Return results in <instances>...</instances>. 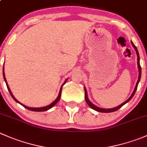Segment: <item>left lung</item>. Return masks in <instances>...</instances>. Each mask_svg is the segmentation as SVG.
Segmentation results:
<instances>
[{"label":"left lung","mask_w":147,"mask_h":147,"mask_svg":"<svg viewBox=\"0 0 147 147\" xmlns=\"http://www.w3.org/2000/svg\"><path fill=\"white\" fill-rule=\"evenodd\" d=\"M131 45H132L133 47H134V50H135L136 51V53H137V66H138V69H139V78H138V80L137 82V84H136V86H135V88H134V91H133L132 94H131V96H130L129 97L128 100H126L125 102H123L122 104H121V105H119V106L116 107H114V108H111V109H104V108H100V107H98L95 106V105H94V104L92 103V102H90V100H89L88 97H87V90H86V88L84 87V98H85V101L87 103V105H89V106L90 107L92 108V109H94V110L97 111V112H105V113H107V112H115V111H117V109H120V108L121 107L123 106V105H125L126 103H127L128 102H129L130 100H131V99L132 98L133 96L134 95V94H135L136 92V90H137V87H138V84H139V81H140V79H141V75H142V69H141V66H140V63H139V61H140V60H139V53H138V50H137V48L136 47V46L134 45V44L133 43L132 41H131Z\"/></svg>","instance_id":"1"}]
</instances>
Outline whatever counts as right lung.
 <instances>
[{
	"label": "right lung",
	"instance_id": "obj_1",
	"mask_svg": "<svg viewBox=\"0 0 147 147\" xmlns=\"http://www.w3.org/2000/svg\"><path fill=\"white\" fill-rule=\"evenodd\" d=\"M3 78H4V80H5V83H6V85H7V87H8V91H9V92H10V95H11V97H13V100H14L15 101H16V102H18V103H19V104H20V105H21L22 106H23V107H25V108H26V109H29V110H31V111H34V112H45V111H47V110H48V109H51L52 107H54L55 105L57 103V102H58L59 100H60V97H61L62 87H63V86L64 85V84H65V82H67V79H68V78H67V79H66V80H65V82H63V84H62L61 87H60V92H59V94H58V96H57V98L55 99V100L54 102H52L51 104H50V105H47V106H45V107H27V106H26V105H23V104L20 103V102H19V101H18V100H16V98H15V97H14V96H13V94H12L11 91H10V87H8V83H7L6 78H5V72H4V66L3 67Z\"/></svg>",
	"mask_w": 147,
	"mask_h": 147
}]
</instances>
